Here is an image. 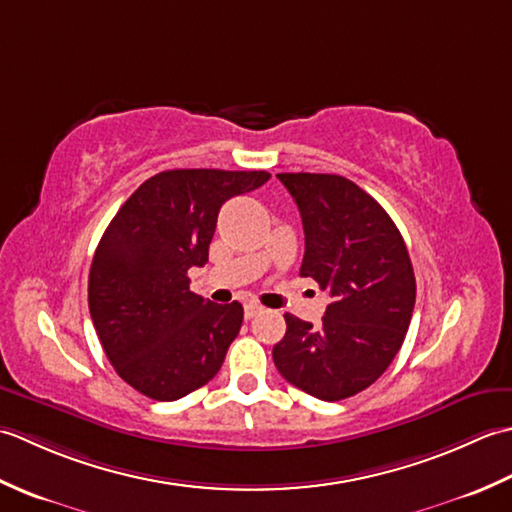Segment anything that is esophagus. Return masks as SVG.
<instances>
[{
	"instance_id": "1",
	"label": "esophagus",
	"mask_w": 512,
	"mask_h": 512,
	"mask_svg": "<svg viewBox=\"0 0 512 512\" xmlns=\"http://www.w3.org/2000/svg\"><path fill=\"white\" fill-rule=\"evenodd\" d=\"M264 308L259 306V303H246V308H244V314H246V319H253V317H257L259 312H262Z\"/></svg>"
}]
</instances>
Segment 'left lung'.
Masks as SVG:
<instances>
[{
	"instance_id": "1",
	"label": "left lung",
	"mask_w": 512,
	"mask_h": 512,
	"mask_svg": "<svg viewBox=\"0 0 512 512\" xmlns=\"http://www.w3.org/2000/svg\"><path fill=\"white\" fill-rule=\"evenodd\" d=\"M295 198L306 253L301 277L328 290L321 325L286 314L273 358L290 385L321 400L367 389L394 361L416 303V277L394 220L358 184L332 173H277Z\"/></svg>"
}]
</instances>
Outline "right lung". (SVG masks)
Instances as JSON below:
<instances>
[{
  "label": "right lung",
  "mask_w": 512,
  "mask_h": 512,
  "mask_svg": "<svg viewBox=\"0 0 512 512\" xmlns=\"http://www.w3.org/2000/svg\"><path fill=\"white\" fill-rule=\"evenodd\" d=\"M268 178L266 171H162L105 228L88 281L92 323L116 374L147 398L178 400L220 372L244 308L195 295L187 273L209 262L222 204Z\"/></svg>",
  "instance_id": "1"
}]
</instances>
